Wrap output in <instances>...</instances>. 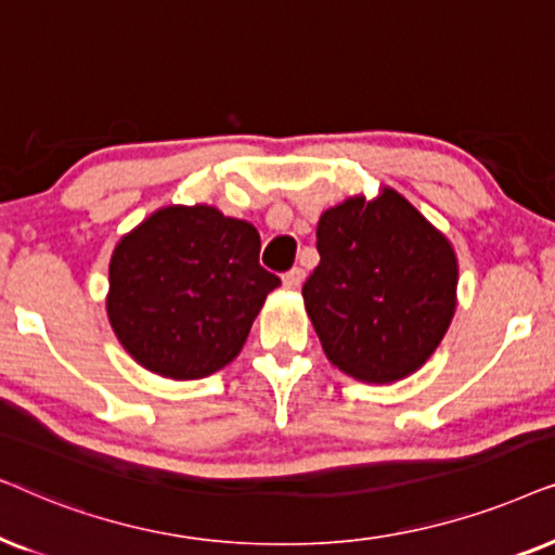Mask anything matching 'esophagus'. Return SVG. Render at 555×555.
<instances>
[{
  "label": "esophagus",
  "instance_id": "1",
  "mask_svg": "<svg viewBox=\"0 0 555 555\" xmlns=\"http://www.w3.org/2000/svg\"><path fill=\"white\" fill-rule=\"evenodd\" d=\"M282 279H284L286 289H299L301 282H305V269H299V266H294V269L286 271Z\"/></svg>",
  "mask_w": 555,
  "mask_h": 555
}]
</instances>
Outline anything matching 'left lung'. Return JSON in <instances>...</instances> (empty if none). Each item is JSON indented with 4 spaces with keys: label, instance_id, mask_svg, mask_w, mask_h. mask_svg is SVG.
Masks as SVG:
<instances>
[{
    "label": "left lung",
    "instance_id": "1",
    "mask_svg": "<svg viewBox=\"0 0 555 555\" xmlns=\"http://www.w3.org/2000/svg\"><path fill=\"white\" fill-rule=\"evenodd\" d=\"M320 266L301 286L332 365L365 383H393L431 358L456 309V256L396 190L324 210Z\"/></svg>",
    "mask_w": 555,
    "mask_h": 555
}]
</instances>
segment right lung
Here are the masks:
<instances>
[{
	"label": "right lung",
	"instance_id": "right-lung-1",
	"mask_svg": "<svg viewBox=\"0 0 555 555\" xmlns=\"http://www.w3.org/2000/svg\"><path fill=\"white\" fill-rule=\"evenodd\" d=\"M261 238L210 205H169L124 235L108 263V322L146 371L197 380L225 367L279 276Z\"/></svg>",
	"mask_w": 555,
	"mask_h": 555
}]
</instances>
